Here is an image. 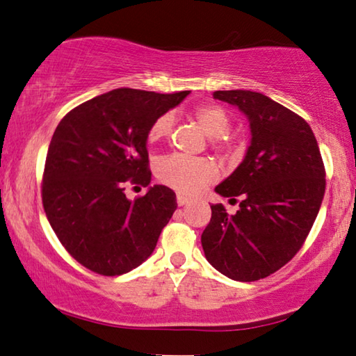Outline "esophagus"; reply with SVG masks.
Segmentation results:
<instances>
[{"label": "esophagus", "mask_w": 356, "mask_h": 356, "mask_svg": "<svg viewBox=\"0 0 356 356\" xmlns=\"http://www.w3.org/2000/svg\"><path fill=\"white\" fill-rule=\"evenodd\" d=\"M191 200L188 197H184V195H181V194H178L177 195V203H178V207H183V204H188Z\"/></svg>", "instance_id": "34e87169"}]
</instances>
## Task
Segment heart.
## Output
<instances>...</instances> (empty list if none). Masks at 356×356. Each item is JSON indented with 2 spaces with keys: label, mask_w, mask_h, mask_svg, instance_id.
<instances>
[{
  "label": "heart",
  "mask_w": 356,
  "mask_h": 356,
  "mask_svg": "<svg viewBox=\"0 0 356 356\" xmlns=\"http://www.w3.org/2000/svg\"><path fill=\"white\" fill-rule=\"evenodd\" d=\"M192 117L200 124V128L209 137H213V148L223 158L229 161L238 159L244 152V140L239 136H232V115L219 104L207 103L198 106L192 112ZM173 117L162 114L152 123L147 139L149 143H156L167 139L172 133ZM156 175L159 181L177 189L181 194H197L204 186L213 183L219 175V167L209 158H188L183 154H168L162 158L156 165Z\"/></svg>",
  "instance_id": "b5f03b06"
}]
</instances>
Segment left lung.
I'll use <instances>...</instances> for the list:
<instances>
[{"mask_svg":"<svg viewBox=\"0 0 356 356\" xmlns=\"http://www.w3.org/2000/svg\"><path fill=\"white\" fill-rule=\"evenodd\" d=\"M216 99L244 112L252 142L241 165L216 188L236 202L228 214L211 207L202 234L209 264L236 282H257L300 250L325 194V167L309 124L296 112L252 90H217Z\"/></svg>","mask_w":356,"mask_h":356,"instance_id":"8db88e82","label":"left lung"}]
</instances>
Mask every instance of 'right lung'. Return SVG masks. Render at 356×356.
<instances>
[{
	"label": "right lung",
	"instance_id": "1",
	"mask_svg": "<svg viewBox=\"0 0 356 356\" xmlns=\"http://www.w3.org/2000/svg\"><path fill=\"white\" fill-rule=\"evenodd\" d=\"M189 90L115 89L76 106L49 142L42 203L60 244L87 269L115 277L140 266L177 209V195L154 184L131 202L124 184H149L147 133Z\"/></svg>",
	"mask_w": 356,
	"mask_h": 356
}]
</instances>
